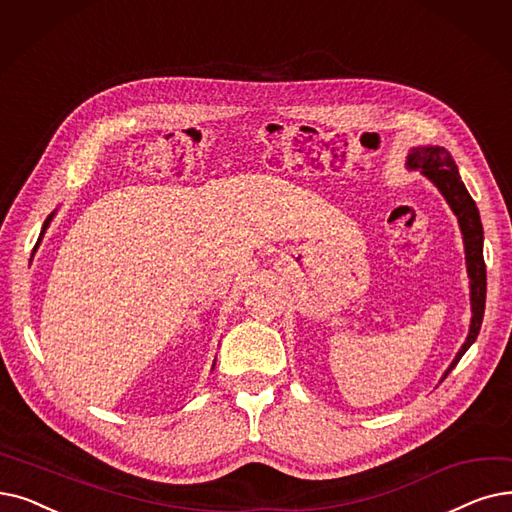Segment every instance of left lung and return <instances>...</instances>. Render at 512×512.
I'll list each match as a JSON object with an SVG mask.
<instances>
[{
    "instance_id": "obj_1",
    "label": "left lung",
    "mask_w": 512,
    "mask_h": 512,
    "mask_svg": "<svg viewBox=\"0 0 512 512\" xmlns=\"http://www.w3.org/2000/svg\"><path fill=\"white\" fill-rule=\"evenodd\" d=\"M408 167L410 169H420L425 173L429 180L441 190V194L446 196V201L450 203L452 211L458 217V224L464 236V251H466V270H469L471 278V305H473V320H471V330L469 337H466V343L458 351L456 360L448 368L446 376L452 372V368L460 362L462 355L469 349L477 335L483 322V311H485V286H487V276H485V261H483V226L479 219V209L471 194L466 192L458 167L452 159V154L441 148V146H427V148H412L408 154ZM443 376V379H446Z\"/></svg>"
}]
</instances>
